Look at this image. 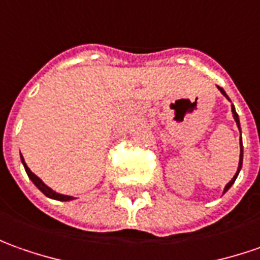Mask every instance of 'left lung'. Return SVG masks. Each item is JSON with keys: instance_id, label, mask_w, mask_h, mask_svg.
Wrapping results in <instances>:
<instances>
[{"instance_id": "obj_1", "label": "left lung", "mask_w": 260, "mask_h": 260, "mask_svg": "<svg viewBox=\"0 0 260 260\" xmlns=\"http://www.w3.org/2000/svg\"><path fill=\"white\" fill-rule=\"evenodd\" d=\"M219 90L229 99V96H228V94H226V92H224V90H223L221 87H219ZM232 113H233V118H235V121H236L237 128H239V131H240V122H239V116H237L236 109H235V106H233V105H232ZM242 162H243V145H242V138H240V158H239V167H237V171H236V174H235V177H233V178H232V180H230V181H229V183L226 184V187H224V191H223V192L228 191L229 188L232 187V184L236 181L237 175H239V171H240V168H242Z\"/></svg>"}]
</instances>
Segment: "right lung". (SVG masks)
Returning <instances> with one entry per match:
<instances>
[{
	"label": "right lung",
	"instance_id": "obj_1",
	"mask_svg": "<svg viewBox=\"0 0 260 260\" xmlns=\"http://www.w3.org/2000/svg\"><path fill=\"white\" fill-rule=\"evenodd\" d=\"M21 161H23V166L24 168H25V173H27V175L30 177V180L34 183V185H36V187H37V188H39L44 196H47V197H50V199H54V200H58V202H69V200H73V199H75V197H72V196H64V194H58V192L53 191L49 185H46V184L43 183L37 175L34 174V173H31V170H30V168L27 167V164L24 162L23 155H21Z\"/></svg>",
	"mask_w": 260,
	"mask_h": 260
}]
</instances>
